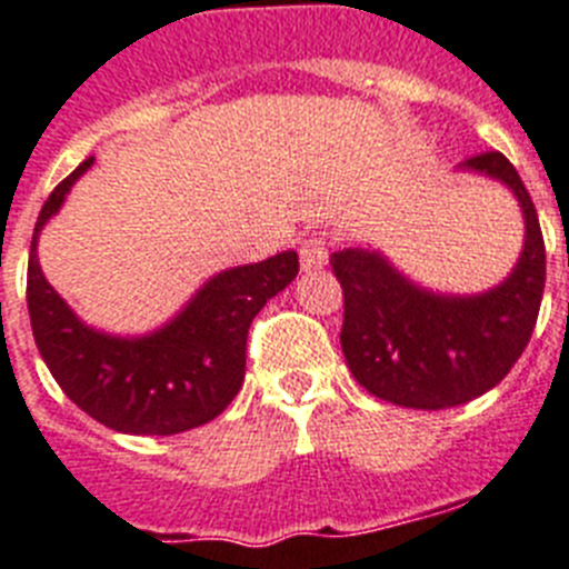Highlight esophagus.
<instances>
[{
	"label": "esophagus",
	"mask_w": 569,
	"mask_h": 569,
	"mask_svg": "<svg viewBox=\"0 0 569 569\" xmlns=\"http://www.w3.org/2000/svg\"><path fill=\"white\" fill-rule=\"evenodd\" d=\"M302 270H319L328 261V241L326 238H308L299 250Z\"/></svg>",
	"instance_id": "esophagus-1"
}]
</instances>
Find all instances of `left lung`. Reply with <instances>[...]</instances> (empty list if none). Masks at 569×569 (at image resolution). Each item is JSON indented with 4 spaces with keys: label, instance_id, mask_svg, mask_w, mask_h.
<instances>
[{
    "label": "left lung",
    "instance_id": "left-lung-1",
    "mask_svg": "<svg viewBox=\"0 0 569 569\" xmlns=\"http://www.w3.org/2000/svg\"><path fill=\"white\" fill-rule=\"evenodd\" d=\"M503 180L523 206L527 243L515 273L482 296L427 293L375 252L340 250L342 355L366 392L412 410H448L497 387L527 349L541 311L547 250L532 197L500 150L465 159Z\"/></svg>",
    "mask_w": 569,
    "mask_h": 569
}]
</instances>
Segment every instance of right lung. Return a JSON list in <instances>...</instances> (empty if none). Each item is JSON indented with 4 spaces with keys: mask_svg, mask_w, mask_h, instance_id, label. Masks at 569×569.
I'll return each instance as SVG.
<instances>
[{
    "mask_svg": "<svg viewBox=\"0 0 569 569\" xmlns=\"http://www.w3.org/2000/svg\"><path fill=\"white\" fill-rule=\"evenodd\" d=\"M92 159L51 191L37 218L28 256V317L37 349L87 416L110 430L171 436L227 410L247 372V335L256 313L299 273L296 252L214 276L194 302L157 335L119 340L74 319L37 264V234Z\"/></svg>",
    "mask_w": 569,
    "mask_h": 569,
    "instance_id": "add662e5",
    "label": "right lung"
}]
</instances>
